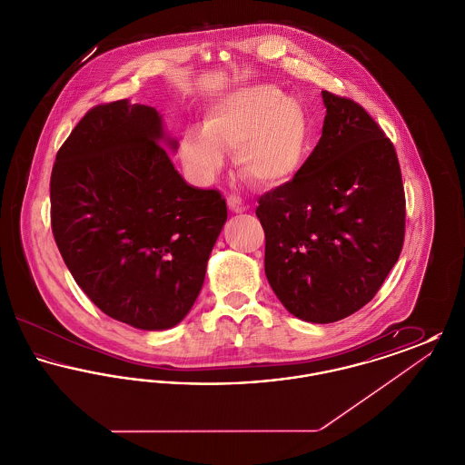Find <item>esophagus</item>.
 <instances>
[{
	"label": "esophagus",
	"mask_w": 465,
	"mask_h": 465,
	"mask_svg": "<svg viewBox=\"0 0 465 465\" xmlns=\"http://www.w3.org/2000/svg\"><path fill=\"white\" fill-rule=\"evenodd\" d=\"M228 209L232 213H243V211H247V205L237 195H230L228 197Z\"/></svg>",
	"instance_id": "34e87169"
}]
</instances>
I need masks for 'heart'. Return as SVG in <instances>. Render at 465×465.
<instances>
[{
	"label": "heart",
	"mask_w": 465,
	"mask_h": 465,
	"mask_svg": "<svg viewBox=\"0 0 465 465\" xmlns=\"http://www.w3.org/2000/svg\"><path fill=\"white\" fill-rule=\"evenodd\" d=\"M309 143V120L298 101L273 85H249L216 101L203 127L183 134L179 155L188 174L207 184L222 171L223 150H235L241 174L277 186L302 169Z\"/></svg>",
	"instance_id": "heart-1"
}]
</instances>
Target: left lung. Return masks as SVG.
<instances>
[{
    "instance_id": "8db88e82",
    "label": "left lung",
    "mask_w": 465,
    "mask_h": 465,
    "mask_svg": "<svg viewBox=\"0 0 465 465\" xmlns=\"http://www.w3.org/2000/svg\"><path fill=\"white\" fill-rule=\"evenodd\" d=\"M322 135L286 184L258 200L265 273L298 319L336 322L373 300L404 242L394 144L361 104L322 90Z\"/></svg>"
}]
</instances>
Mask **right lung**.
Masks as SVG:
<instances>
[{
	"label": "right lung",
	"mask_w": 465,
	"mask_h": 465,
	"mask_svg": "<svg viewBox=\"0 0 465 465\" xmlns=\"http://www.w3.org/2000/svg\"><path fill=\"white\" fill-rule=\"evenodd\" d=\"M162 116L127 99L87 111L57 152L50 222L95 307L137 330L176 326L193 307L226 222L218 190L179 176Z\"/></svg>",
	"instance_id": "right-lung-1"
}]
</instances>
